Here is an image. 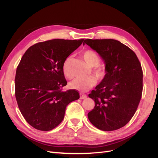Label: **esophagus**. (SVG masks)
I'll use <instances>...</instances> for the list:
<instances>
[{"label":"esophagus","mask_w":158,"mask_h":158,"mask_svg":"<svg viewBox=\"0 0 158 158\" xmlns=\"http://www.w3.org/2000/svg\"><path fill=\"white\" fill-rule=\"evenodd\" d=\"M80 99H85L87 98V95L86 94H81L80 93Z\"/></svg>","instance_id":"obj_1"}]
</instances>
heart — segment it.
Listing matches in <instances>:
<instances>
[{
	"mask_svg": "<svg viewBox=\"0 0 158 158\" xmlns=\"http://www.w3.org/2000/svg\"><path fill=\"white\" fill-rule=\"evenodd\" d=\"M82 56L88 64L92 67L93 73L99 80H103L107 74L106 68L104 64H99L100 56L94 50L88 49L82 52ZM70 63V57H68L65 60L63 65V73L66 77L70 78L71 74L69 69ZM97 83V78L94 76H89L85 78L78 77L72 80L69 84L70 88L85 92L92 88Z\"/></svg>",
	"mask_w": 158,
	"mask_h": 158,
	"instance_id": "b5f03b06",
	"label": "heart"
}]
</instances>
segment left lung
Listing matches in <instances>:
<instances>
[{"mask_svg": "<svg viewBox=\"0 0 158 158\" xmlns=\"http://www.w3.org/2000/svg\"><path fill=\"white\" fill-rule=\"evenodd\" d=\"M106 64L107 74L88 95L95 107L88 113L99 130L112 131L126 125L135 114L143 89V73L135 52L117 40H85Z\"/></svg>", "mask_w": 158, "mask_h": 158, "instance_id": "8db88e82", "label": "left lung"}]
</instances>
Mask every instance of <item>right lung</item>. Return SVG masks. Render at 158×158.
Wrapping results in <instances>:
<instances>
[{
    "mask_svg": "<svg viewBox=\"0 0 158 158\" xmlns=\"http://www.w3.org/2000/svg\"><path fill=\"white\" fill-rule=\"evenodd\" d=\"M83 41L55 39L40 42L22 57L16 73L15 96L23 117L35 129L55 128L63 120L66 106L80 98L76 90L62 91L67 84L63 65Z\"/></svg>",
    "mask_w": 158,
    "mask_h": 158,
    "instance_id": "add662e5",
    "label": "right lung"
}]
</instances>
